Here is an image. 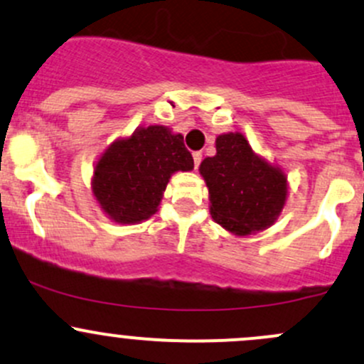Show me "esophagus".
Returning <instances> with one entry per match:
<instances>
[{
  "mask_svg": "<svg viewBox=\"0 0 364 364\" xmlns=\"http://www.w3.org/2000/svg\"><path fill=\"white\" fill-rule=\"evenodd\" d=\"M200 162H202V153L200 151H195L193 153V166H195V169H198Z\"/></svg>",
  "mask_w": 364,
  "mask_h": 364,
  "instance_id": "obj_1",
  "label": "esophagus"
}]
</instances>
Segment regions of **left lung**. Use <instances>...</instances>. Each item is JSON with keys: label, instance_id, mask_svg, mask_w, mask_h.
Segmentation results:
<instances>
[{"label": "left lung", "instance_id": "8db88e82", "mask_svg": "<svg viewBox=\"0 0 364 364\" xmlns=\"http://www.w3.org/2000/svg\"><path fill=\"white\" fill-rule=\"evenodd\" d=\"M200 174L213 220L237 235L265 230L284 208V172L256 156L239 132L218 136L216 155L200 164Z\"/></svg>", "mask_w": 364, "mask_h": 364}]
</instances>
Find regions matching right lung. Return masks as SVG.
<instances>
[{"label":"right lung","instance_id":"obj_1","mask_svg":"<svg viewBox=\"0 0 364 364\" xmlns=\"http://www.w3.org/2000/svg\"><path fill=\"white\" fill-rule=\"evenodd\" d=\"M192 169L193 156L181 134L150 125L105 151L95 166L92 192L117 223H137L155 214L172 172Z\"/></svg>","mask_w":364,"mask_h":364}]
</instances>
